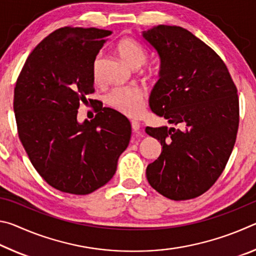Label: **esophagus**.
I'll list each match as a JSON object with an SVG mask.
<instances>
[{"label":"esophagus","instance_id":"esophagus-1","mask_svg":"<svg viewBox=\"0 0 256 256\" xmlns=\"http://www.w3.org/2000/svg\"><path fill=\"white\" fill-rule=\"evenodd\" d=\"M131 125H132V130L134 132H138V130H140V123L136 122V120H132Z\"/></svg>","mask_w":256,"mask_h":256}]
</instances>
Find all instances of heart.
<instances>
[{
    "instance_id": "heart-1",
    "label": "heart",
    "mask_w": 256,
    "mask_h": 256,
    "mask_svg": "<svg viewBox=\"0 0 256 256\" xmlns=\"http://www.w3.org/2000/svg\"><path fill=\"white\" fill-rule=\"evenodd\" d=\"M115 50L125 63L132 68H141L146 60V50L136 40L132 37L120 38L115 46ZM99 58H96L94 64V79L98 78ZM150 74H154V70L151 68ZM108 105L130 118H136L144 110L146 94L136 86L126 88H115L108 92L106 96Z\"/></svg>"
}]
</instances>
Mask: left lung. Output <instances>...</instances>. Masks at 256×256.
Segmentation results:
<instances>
[{"mask_svg": "<svg viewBox=\"0 0 256 256\" xmlns=\"http://www.w3.org/2000/svg\"><path fill=\"white\" fill-rule=\"evenodd\" d=\"M142 36L160 58L151 110L178 125L146 128L162 146L146 178L162 196L190 200L216 183L230 157L240 124L237 88L220 56L188 30L160 24Z\"/></svg>", "mask_w": 256, "mask_h": 256, "instance_id": "8db88e82", "label": "left lung"}]
</instances>
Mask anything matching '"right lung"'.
<instances>
[{"label": "right lung", "instance_id": "obj_1", "mask_svg": "<svg viewBox=\"0 0 256 256\" xmlns=\"http://www.w3.org/2000/svg\"><path fill=\"white\" fill-rule=\"evenodd\" d=\"M110 34L97 28L55 30L34 47L16 80L19 138L34 170L60 192L86 196L102 188L128 146L131 124L120 112L97 105L94 120H76L94 92V60Z\"/></svg>", "mask_w": 256, "mask_h": 256}]
</instances>
